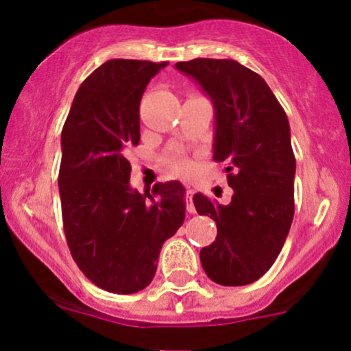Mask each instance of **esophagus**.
<instances>
[{
    "label": "esophagus",
    "instance_id": "1",
    "mask_svg": "<svg viewBox=\"0 0 351 351\" xmlns=\"http://www.w3.org/2000/svg\"><path fill=\"white\" fill-rule=\"evenodd\" d=\"M195 191L188 188L186 189V194H184V202H186V210H188L189 213H194L195 212V207H194V202H193V197H194Z\"/></svg>",
    "mask_w": 351,
    "mask_h": 351
}]
</instances>
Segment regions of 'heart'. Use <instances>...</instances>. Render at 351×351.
Listing matches in <instances>:
<instances>
[{
	"mask_svg": "<svg viewBox=\"0 0 351 351\" xmlns=\"http://www.w3.org/2000/svg\"><path fill=\"white\" fill-rule=\"evenodd\" d=\"M165 162L168 163V167H170V170L175 173V175L184 176V178H189V176L194 175L193 163H191L188 158H184L183 156H181L176 149H173V151L167 154Z\"/></svg>",
	"mask_w": 351,
	"mask_h": 351,
	"instance_id": "heart-1",
	"label": "heart"
}]
</instances>
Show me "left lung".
<instances>
[{"label":"left lung","instance_id":"1","mask_svg":"<svg viewBox=\"0 0 351 351\" xmlns=\"http://www.w3.org/2000/svg\"><path fill=\"white\" fill-rule=\"evenodd\" d=\"M175 67L194 78L215 107L213 160L224 163L231 202L194 195L199 215L217 223L200 250L207 276L247 286L273 266L293 219L295 156L284 109L266 82L232 59H193Z\"/></svg>","mask_w":351,"mask_h":351}]
</instances>
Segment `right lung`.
I'll use <instances>...</instances> for the list:
<instances>
[{
	"mask_svg": "<svg viewBox=\"0 0 351 351\" xmlns=\"http://www.w3.org/2000/svg\"><path fill=\"white\" fill-rule=\"evenodd\" d=\"M168 62L110 59L73 97L60 146L59 194L70 254L83 274L112 293L147 287L160 249L184 221V188L130 186L128 147L138 146L139 102Z\"/></svg>",
	"mask_w": 351,
	"mask_h": 351,
	"instance_id": "add662e5",
	"label": "right lung"
}]
</instances>
